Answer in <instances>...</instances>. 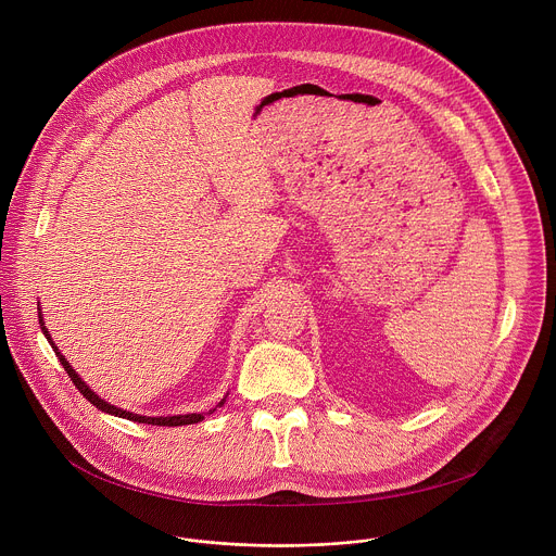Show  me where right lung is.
Returning <instances> with one entry per match:
<instances>
[{"label": "right lung", "mask_w": 556, "mask_h": 556, "mask_svg": "<svg viewBox=\"0 0 556 556\" xmlns=\"http://www.w3.org/2000/svg\"><path fill=\"white\" fill-rule=\"evenodd\" d=\"M39 324H41V330H43V334H46V339H48V343L52 345V350H54V354L59 356V363L63 365V369H65V374L70 376V380L74 382V387L84 393V399L86 401H90L97 409H101V412H105V414H112V416H118V418H127V420H134V422H142V425H155V427H182V425H195V422H202L204 420V416L206 414H185V416H157V418H149V416H138V414H131V412H125V409H118V407H114V405H110V403H105V401H101L99 395L81 380L78 378V374L72 369V365L65 361V356L56 350V345L52 343V339H50V334H48V328H46V324H43V319H41V314H39ZM224 401L226 399H222V403L217 405V407H222L224 405ZM215 409H211L208 414H213Z\"/></svg>", "instance_id": "right-lung-1"}]
</instances>
